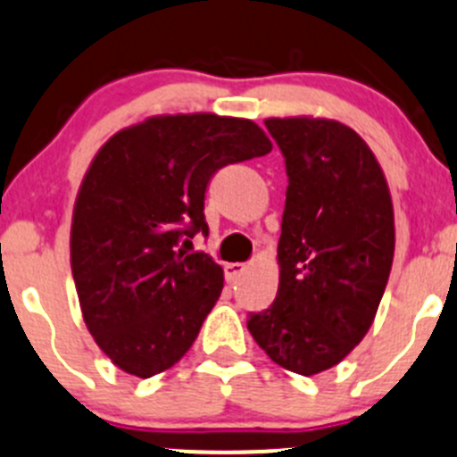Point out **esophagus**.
<instances>
[{"label": "esophagus", "mask_w": 457, "mask_h": 457, "mask_svg": "<svg viewBox=\"0 0 457 457\" xmlns=\"http://www.w3.org/2000/svg\"><path fill=\"white\" fill-rule=\"evenodd\" d=\"M245 272V263H228L225 265V278H228V283H234L237 281L241 274Z\"/></svg>", "instance_id": "34e87169"}]
</instances>
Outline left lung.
<instances>
[{"label":"left lung","mask_w":457,"mask_h":457,"mask_svg":"<svg viewBox=\"0 0 457 457\" xmlns=\"http://www.w3.org/2000/svg\"><path fill=\"white\" fill-rule=\"evenodd\" d=\"M286 158L277 299L247 319L274 364L310 378L366 337L395 254L391 189L357 131L312 116L268 118Z\"/></svg>","instance_id":"left-lung-1"}]
</instances>
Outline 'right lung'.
Here are the masks:
<instances>
[{
    "label": "right lung",
    "mask_w": 457,
    "mask_h": 457,
    "mask_svg": "<svg viewBox=\"0 0 457 457\" xmlns=\"http://www.w3.org/2000/svg\"><path fill=\"white\" fill-rule=\"evenodd\" d=\"M272 152L256 122L216 113L152 116L93 156L71 220V272L84 323L125 373L147 379L192 348L223 290L207 234L205 189L216 170Z\"/></svg>",
    "instance_id": "obj_1"
}]
</instances>
